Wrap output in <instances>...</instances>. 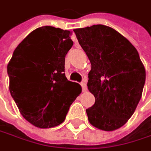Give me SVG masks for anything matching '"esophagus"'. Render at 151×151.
Returning <instances> with one entry per match:
<instances>
[{
  "mask_svg": "<svg viewBox=\"0 0 151 151\" xmlns=\"http://www.w3.org/2000/svg\"><path fill=\"white\" fill-rule=\"evenodd\" d=\"M80 84H81V87H82L83 91V92H85V91L87 90V85H86V83L82 82Z\"/></svg>",
  "mask_w": 151,
  "mask_h": 151,
  "instance_id": "1",
  "label": "esophagus"
}]
</instances>
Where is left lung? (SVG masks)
<instances>
[{
	"instance_id": "1",
	"label": "left lung",
	"mask_w": 151,
	"mask_h": 151,
	"mask_svg": "<svg viewBox=\"0 0 151 151\" xmlns=\"http://www.w3.org/2000/svg\"><path fill=\"white\" fill-rule=\"evenodd\" d=\"M91 63L89 92L95 102L86 109L94 127L113 131L134 114L145 83V69L134 46L112 28L97 24L73 30Z\"/></svg>"
}]
</instances>
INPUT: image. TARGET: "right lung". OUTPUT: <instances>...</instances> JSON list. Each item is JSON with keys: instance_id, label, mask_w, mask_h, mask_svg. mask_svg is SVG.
I'll return each mask as SVG.
<instances>
[{"instance_id": "right-lung-1", "label": "right lung", "mask_w": 151, "mask_h": 151, "mask_svg": "<svg viewBox=\"0 0 151 151\" xmlns=\"http://www.w3.org/2000/svg\"><path fill=\"white\" fill-rule=\"evenodd\" d=\"M71 32L51 26L32 31L7 65L9 90L21 114L40 128L64 122L81 86L65 76V57L73 46Z\"/></svg>"}]
</instances>
